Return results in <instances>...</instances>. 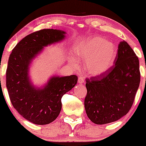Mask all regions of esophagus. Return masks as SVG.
Returning <instances> with one entry per match:
<instances>
[{"instance_id": "esophagus-1", "label": "esophagus", "mask_w": 146, "mask_h": 146, "mask_svg": "<svg viewBox=\"0 0 146 146\" xmlns=\"http://www.w3.org/2000/svg\"><path fill=\"white\" fill-rule=\"evenodd\" d=\"M78 82L80 84H82L84 82V78L82 77V76H80V77L78 78Z\"/></svg>"}]
</instances>
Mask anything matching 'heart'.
<instances>
[{"label": "heart", "instance_id": "heart-1", "mask_svg": "<svg viewBox=\"0 0 146 146\" xmlns=\"http://www.w3.org/2000/svg\"><path fill=\"white\" fill-rule=\"evenodd\" d=\"M78 57L85 62L87 73L99 76L108 71L114 64L117 56L115 46L104 38L95 36L85 41L76 49ZM70 64L77 66V60L71 58Z\"/></svg>", "mask_w": 146, "mask_h": 146}]
</instances>
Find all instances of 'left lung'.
Segmentation results:
<instances>
[{
    "label": "left lung",
    "instance_id": "obj_1",
    "mask_svg": "<svg viewBox=\"0 0 146 146\" xmlns=\"http://www.w3.org/2000/svg\"><path fill=\"white\" fill-rule=\"evenodd\" d=\"M140 80L138 58L122 41L114 66L102 76L86 79L84 104L88 118L96 124H105L126 115L133 105Z\"/></svg>",
    "mask_w": 146,
    "mask_h": 146
}]
</instances>
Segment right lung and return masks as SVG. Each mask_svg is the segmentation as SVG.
<instances>
[{"label": "right lung", "mask_w": 146, "mask_h": 146, "mask_svg": "<svg viewBox=\"0 0 146 146\" xmlns=\"http://www.w3.org/2000/svg\"><path fill=\"white\" fill-rule=\"evenodd\" d=\"M66 32L44 29L23 38L12 51L6 70V87L12 104L29 121L37 125L51 123L61 110V98L77 84L76 75L53 76L42 88L31 82L29 70L44 47L64 40Z\"/></svg>", "instance_id": "right-lung-1"}]
</instances>
